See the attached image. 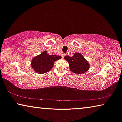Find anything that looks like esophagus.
I'll use <instances>...</instances> for the list:
<instances>
[{"label":"esophagus","instance_id":"34e87169","mask_svg":"<svg viewBox=\"0 0 122 122\" xmlns=\"http://www.w3.org/2000/svg\"><path fill=\"white\" fill-rule=\"evenodd\" d=\"M65 56H66V54H64V53H63V54H61V56H62V58H64Z\"/></svg>","mask_w":122,"mask_h":122}]
</instances>
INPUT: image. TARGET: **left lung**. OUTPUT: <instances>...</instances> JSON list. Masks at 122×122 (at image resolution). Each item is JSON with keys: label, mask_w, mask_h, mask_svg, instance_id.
Instances as JSON below:
<instances>
[{"label": "left lung", "mask_w": 122, "mask_h": 122, "mask_svg": "<svg viewBox=\"0 0 122 122\" xmlns=\"http://www.w3.org/2000/svg\"><path fill=\"white\" fill-rule=\"evenodd\" d=\"M64 59L69 63L70 69L76 74H80L86 72L89 68L88 61L79 53H74L73 56H65Z\"/></svg>", "instance_id": "8db88e82"}]
</instances>
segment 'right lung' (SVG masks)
<instances>
[{"instance_id":"1","label":"right lung","mask_w":122,"mask_h":122,"mask_svg":"<svg viewBox=\"0 0 122 122\" xmlns=\"http://www.w3.org/2000/svg\"><path fill=\"white\" fill-rule=\"evenodd\" d=\"M61 58V56L56 55L51 56L48 54L47 51H44L32 59L31 63V67L36 72L39 74H43L51 71L55 61Z\"/></svg>"}]
</instances>
